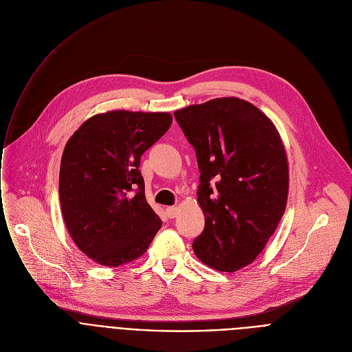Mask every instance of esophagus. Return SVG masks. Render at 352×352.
<instances>
[{
  "label": "esophagus",
  "instance_id": "34e87169",
  "mask_svg": "<svg viewBox=\"0 0 352 352\" xmlns=\"http://www.w3.org/2000/svg\"><path fill=\"white\" fill-rule=\"evenodd\" d=\"M166 214H167V217H170V219L177 217V214H178V208H177V206H170V208H167V209H166Z\"/></svg>",
  "mask_w": 352,
  "mask_h": 352
}]
</instances>
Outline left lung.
<instances>
[{
  "mask_svg": "<svg viewBox=\"0 0 352 352\" xmlns=\"http://www.w3.org/2000/svg\"><path fill=\"white\" fill-rule=\"evenodd\" d=\"M174 117L200 173L196 195L205 230L193 241V252L209 267L236 272L262 252L287 206L288 162L280 133L238 97L188 106Z\"/></svg>",
  "mask_w": 352,
  "mask_h": 352,
  "instance_id": "8db88e82",
  "label": "left lung"
}]
</instances>
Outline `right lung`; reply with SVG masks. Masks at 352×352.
Masks as SVG:
<instances>
[{
    "label": "right lung",
    "instance_id": "obj_1",
    "mask_svg": "<svg viewBox=\"0 0 352 352\" xmlns=\"http://www.w3.org/2000/svg\"><path fill=\"white\" fill-rule=\"evenodd\" d=\"M171 122L168 113L109 111L85 121L67 142L61 212L71 238L96 263L117 267L140 258L160 230L139 166Z\"/></svg>",
    "mask_w": 352,
    "mask_h": 352
}]
</instances>
